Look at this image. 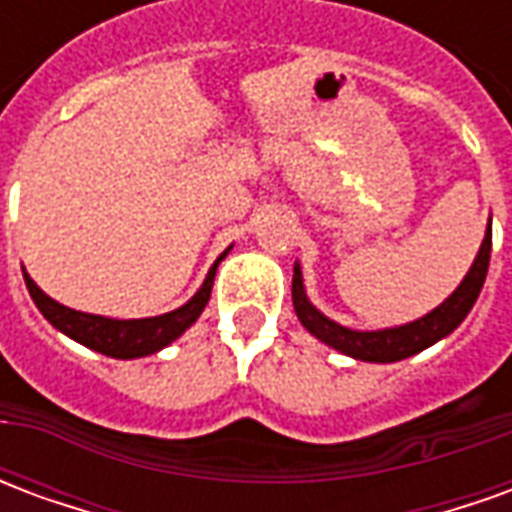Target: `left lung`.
<instances>
[{
  "mask_svg": "<svg viewBox=\"0 0 512 512\" xmlns=\"http://www.w3.org/2000/svg\"><path fill=\"white\" fill-rule=\"evenodd\" d=\"M488 260H491V219L485 227V238L480 244V252L474 257L472 268L466 271V277L461 279V285L452 290L447 299L441 301L436 310H430L428 315H422L417 321L403 323V326H389V329H376V332H359V329H348L343 323L326 318L310 299L304 290V277H301V266H293V310L299 315L301 326L318 337L321 343H326L334 351L359 359V362H400L408 356L425 351L433 343L444 340L447 334H452L463 323V318L469 315L474 307V301L483 290L485 274H488Z\"/></svg>",
  "mask_w": 512,
  "mask_h": 512,
  "instance_id": "left-lung-1",
  "label": "left lung"
}]
</instances>
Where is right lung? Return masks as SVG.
Listing matches in <instances>:
<instances>
[{"instance_id": "1", "label": "right lung", "mask_w": 512, "mask_h": 512, "mask_svg": "<svg viewBox=\"0 0 512 512\" xmlns=\"http://www.w3.org/2000/svg\"><path fill=\"white\" fill-rule=\"evenodd\" d=\"M230 249L233 246H227L222 255L216 257V263L208 271V277L200 285V290L183 307L164 312V315H156V318L117 321V318H106V315H90V312L71 310V307H65L60 301L46 296L27 271H24V282H27V290L32 301H35V307L43 312V318L54 329H60L62 334H68L76 343L87 345V348H93L98 354L112 356V359H139V356L156 354L161 348H167L169 343H175L180 334L200 318L205 304L211 299L216 268H219V263L227 257Z\"/></svg>"}]
</instances>
